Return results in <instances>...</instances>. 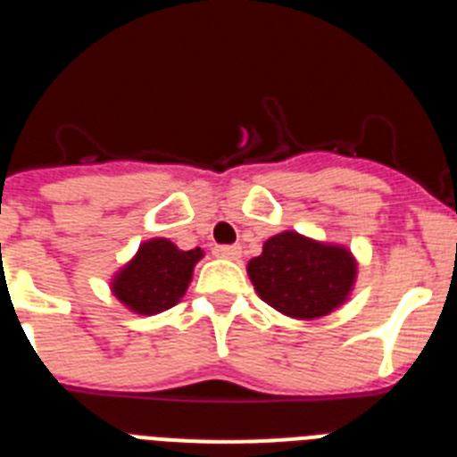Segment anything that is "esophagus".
<instances>
[{"label":"esophagus","instance_id":"1","mask_svg":"<svg viewBox=\"0 0 457 457\" xmlns=\"http://www.w3.org/2000/svg\"><path fill=\"white\" fill-rule=\"evenodd\" d=\"M214 256L228 259V261H237L240 259V247H236V245H221V247H214Z\"/></svg>","mask_w":457,"mask_h":457}]
</instances>
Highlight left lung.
Listing matches in <instances>:
<instances>
[{
  "instance_id": "obj_1",
  "label": "left lung",
  "mask_w": 457,
  "mask_h": 457,
  "mask_svg": "<svg viewBox=\"0 0 457 457\" xmlns=\"http://www.w3.org/2000/svg\"><path fill=\"white\" fill-rule=\"evenodd\" d=\"M247 275L263 303L284 317L312 321L349 300L358 261L345 245L282 231L268 237L263 252L249 261Z\"/></svg>"
}]
</instances>
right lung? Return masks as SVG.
<instances>
[{"label": "right lung", "instance_id": "add662e5", "mask_svg": "<svg viewBox=\"0 0 457 457\" xmlns=\"http://www.w3.org/2000/svg\"><path fill=\"white\" fill-rule=\"evenodd\" d=\"M201 259V247L185 252L166 237H152L112 275L111 291L127 310L152 317L180 303Z\"/></svg>", "mask_w": 457, "mask_h": 457}]
</instances>
